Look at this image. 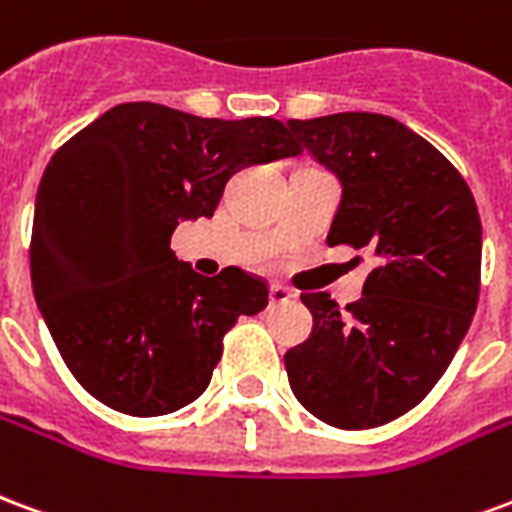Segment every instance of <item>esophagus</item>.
I'll list each match as a JSON object with an SVG mask.
<instances>
[{"instance_id": "esophagus-1", "label": "esophagus", "mask_w": 512, "mask_h": 512, "mask_svg": "<svg viewBox=\"0 0 512 512\" xmlns=\"http://www.w3.org/2000/svg\"><path fill=\"white\" fill-rule=\"evenodd\" d=\"M294 300V292L292 289H286L281 283H272L270 286V302L272 305H283V302H292Z\"/></svg>"}]
</instances>
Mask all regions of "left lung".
I'll use <instances>...</instances> for the list:
<instances>
[{"label":"left lung","instance_id":"obj_1","mask_svg":"<svg viewBox=\"0 0 512 512\" xmlns=\"http://www.w3.org/2000/svg\"><path fill=\"white\" fill-rule=\"evenodd\" d=\"M286 125L341 179L327 245L374 256L363 300L346 313L330 294H302L313 333L286 352V374L313 417L376 428L431 393L472 324L483 251L475 196L439 149L390 117L346 111Z\"/></svg>","mask_w":512,"mask_h":512}]
</instances>
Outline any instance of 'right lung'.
<instances>
[{
  "instance_id": "1",
  "label": "right lung",
  "mask_w": 512,
  "mask_h": 512,
  "mask_svg": "<svg viewBox=\"0 0 512 512\" xmlns=\"http://www.w3.org/2000/svg\"><path fill=\"white\" fill-rule=\"evenodd\" d=\"M272 117L204 119L122 103L48 160L29 270L76 382L100 404L158 417L196 401L240 316L270 286L240 267L204 278L171 253L179 220L212 218L234 171L300 155Z\"/></svg>"
}]
</instances>
